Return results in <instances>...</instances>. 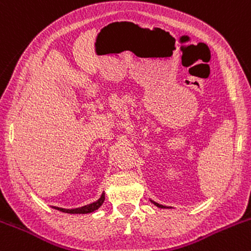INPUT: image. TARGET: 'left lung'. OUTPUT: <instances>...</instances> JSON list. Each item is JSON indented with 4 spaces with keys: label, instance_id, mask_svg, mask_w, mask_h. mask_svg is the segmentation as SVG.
I'll list each match as a JSON object with an SVG mask.
<instances>
[{
    "label": "left lung",
    "instance_id": "8db88e82",
    "mask_svg": "<svg viewBox=\"0 0 251 251\" xmlns=\"http://www.w3.org/2000/svg\"><path fill=\"white\" fill-rule=\"evenodd\" d=\"M150 201H151V200H150ZM151 202L153 203L154 205H156V206H158V208H163V209H165V208H170V206H165V205H162V204H159V203H156V202H153V201H151Z\"/></svg>",
    "mask_w": 251,
    "mask_h": 251
}]
</instances>
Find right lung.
Returning a JSON list of instances; mask_svg holds the SVG:
<instances>
[{"label": "right lung", "mask_w": 251, "mask_h": 251, "mask_svg": "<svg viewBox=\"0 0 251 251\" xmlns=\"http://www.w3.org/2000/svg\"><path fill=\"white\" fill-rule=\"evenodd\" d=\"M104 201H105V192H102L99 200L90 204H87V205L81 206V208L65 209V208H59V206H51V208L56 209V210L59 211H63V213H68V214H89V213H93V211L98 210V209L102 205Z\"/></svg>", "instance_id": "obj_1"}]
</instances>
